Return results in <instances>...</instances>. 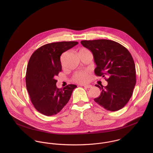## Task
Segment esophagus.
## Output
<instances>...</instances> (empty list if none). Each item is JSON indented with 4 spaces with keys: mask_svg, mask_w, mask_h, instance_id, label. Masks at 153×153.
<instances>
[{
    "mask_svg": "<svg viewBox=\"0 0 153 153\" xmlns=\"http://www.w3.org/2000/svg\"><path fill=\"white\" fill-rule=\"evenodd\" d=\"M83 87L85 88H90L92 87V86L91 85H83Z\"/></svg>",
    "mask_w": 153,
    "mask_h": 153,
    "instance_id": "1",
    "label": "esophagus"
}]
</instances>
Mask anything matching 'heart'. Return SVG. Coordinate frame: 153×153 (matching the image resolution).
<instances>
[{"mask_svg":"<svg viewBox=\"0 0 153 153\" xmlns=\"http://www.w3.org/2000/svg\"><path fill=\"white\" fill-rule=\"evenodd\" d=\"M87 49L85 48H82L79 52L86 51ZM89 79V75L87 71H80L75 73L73 76V81L79 84H85L88 82Z\"/></svg>","mask_w":153,"mask_h":153,"instance_id":"obj_1","label":"heart"}]
</instances>
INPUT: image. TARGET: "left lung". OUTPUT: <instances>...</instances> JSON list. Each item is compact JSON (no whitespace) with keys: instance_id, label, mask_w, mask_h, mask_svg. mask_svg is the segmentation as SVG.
<instances>
[{"instance_id":"8db88e82","label":"left lung","mask_w":153,"mask_h":153,"mask_svg":"<svg viewBox=\"0 0 153 153\" xmlns=\"http://www.w3.org/2000/svg\"><path fill=\"white\" fill-rule=\"evenodd\" d=\"M81 44L93 54L97 65L95 74L107 76V86L95 85L101 92L94 101L111 111L123 108L131 98L136 83L135 66L130 52L111 40L82 41Z\"/></svg>"}]
</instances>
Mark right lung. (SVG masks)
Returning a JSON list of instances; mask_svg holds the SVG:
<instances>
[{
  "label": "right lung",
  "mask_w": 153,
  "mask_h": 153,
  "mask_svg": "<svg viewBox=\"0 0 153 153\" xmlns=\"http://www.w3.org/2000/svg\"><path fill=\"white\" fill-rule=\"evenodd\" d=\"M78 44L64 41L46 44L37 49L29 59L26 74V88L35 109L45 115L51 116L60 112L77 87L69 84L59 89L55 78L62 71V53Z\"/></svg>",
  "instance_id": "right-lung-1"
}]
</instances>
